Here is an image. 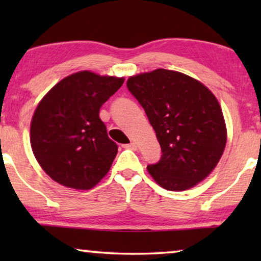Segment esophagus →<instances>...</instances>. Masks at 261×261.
Listing matches in <instances>:
<instances>
[{
	"label": "esophagus",
	"instance_id": "obj_1",
	"mask_svg": "<svg viewBox=\"0 0 261 261\" xmlns=\"http://www.w3.org/2000/svg\"><path fill=\"white\" fill-rule=\"evenodd\" d=\"M124 148H128V149H133V151H135V149L138 148V145L135 144V142H130V144H127V145H123Z\"/></svg>",
	"mask_w": 261,
	"mask_h": 261
}]
</instances>
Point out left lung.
I'll return each instance as SVG.
<instances>
[{
  "label": "left lung",
  "mask_w": 261,
  "mask_h": 261,
  "mask_svg": "<svg viewBox=\"0 0 261 261\" xmlns=\"http://www.w3.org/2000/svg\"><path fill=\"white\" fill-rule=\"evenodd\" d=\"M127 88L155 130L162 156L147 170L160 187L188 190L204 179L226 147L227 129L215 96L201 82L165 69L129 77Z\"/></svg>",
  "instance_id": "obj_1"
}]
</instances>
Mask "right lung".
Listing matches in <instances>:
<instances>
[{"label": "right lung", "instance_id": "obj_1", "mask_svg": "<svg viewBox=\"0 0 261 261\" xmlns=\"http://www.w3.org/2000/svg\"><path fill=\"white\" fill-rule=\"evenodd\" d=\"M124 78L90 71L70 74L44 96L31 122V146L42 170L64 187L89 190L108 173L117 145L99 108Z\"/></svg>", "mask_w": 261, "mask_h": 261}]
</instances>
